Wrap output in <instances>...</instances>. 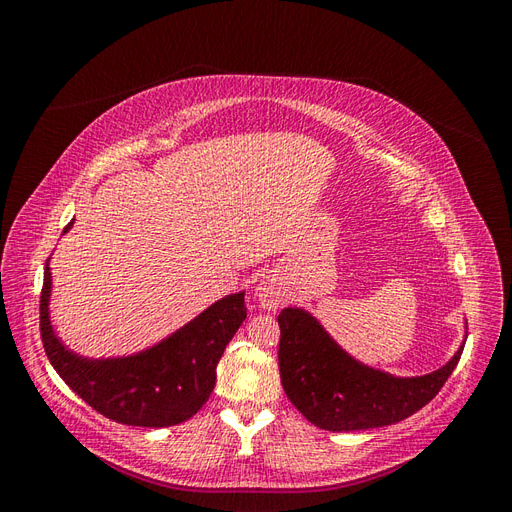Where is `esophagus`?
I'll list each match as a JSON object with an SVG mask.
<instances>
[{"mask_svg": "<svg viewBox=\"0 0 512 512\" xmlns=\"http://www.w3.org/2000/svg\"><path fill=\"white\" fill-rule=\"evenodd\" d=\"M256 299L262 309H269V312H273V309H277L284 303V292L280 286H277V282H273L267 277V280H262L256 286Z\"/></svg>", "mask_w": 512, "mask_h": 512, "instance_id": "obj_1", "label": "esophagus"}]
</instances>
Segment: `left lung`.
Wrapping results in <instances>:
<instances>
[{
    "label": "left lung",
    "mask_w": 512,
    "mask_h": 512,
    "mask_svg": "<svg viewBox=\"0 0 512 512\" xmlns=\"http://www.w3.org/2000/svg\"><path fill=\"white\" fill-rule=\"evenodd\" d=\"M280 322V378L288 399L309 423L327 431H356L404 421L438 395L453 359L425 376H393L356 361L303 307H286Z\"/></svg>",
    "instance_id": "obj_1"
}]
</instances>
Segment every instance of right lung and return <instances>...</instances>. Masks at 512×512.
<instances>
[{
  "mask_svg": "<svg viewBox=\"0 0 512 512\" xmlns=\"http://www.w3.org/2000/svg\"><path fill=\"white\" fill-rule=\"evenodd\" d=\"M74 220L64 228V235ZM53 275L44 267L40 333L44 352L70 389L106 418L134 427H170L192 418L205 406L215 367L247 316L245 292L226 294L194 320L141 352L89 359L70 350L51 322Z\"/></svg>",
  "mask_w": 512,
  "mask_h": 512,
  "instance_id": "add662e5",
  "label": "right lung"
}]
</instances>
